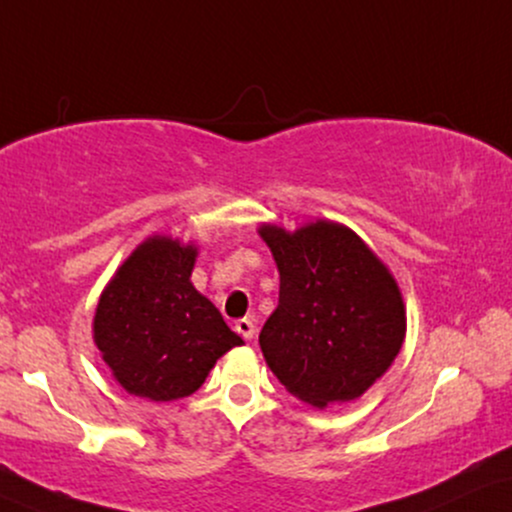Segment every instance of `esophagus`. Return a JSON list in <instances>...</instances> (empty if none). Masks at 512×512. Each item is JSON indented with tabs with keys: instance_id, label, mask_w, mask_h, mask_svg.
Returning a JSON list of instances; mask_svg holds the SVG:
<instances>
[{
	"instance_id": "esophagus-1",
	"label": "esophagus",
	"mask_w": 512,
	"mask_h": 512,
	"mask_svg": "<svg viewBox=\"0 0 512 512\" xmlns=\"http://www.w3.org/2000/svg\"><path fill=\"white\" fill-rule=\"evenodd\" d=\"M236 331L243 335L245 340H252V335H255V323L250 319H238L236 321Z\"/></svg>"
}]
</instances>
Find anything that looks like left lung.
I'll return each mask as SVG.
<instances>
[{
    "instance_id": "8db88e82",
    "label": "left lung",
    "mask_w": 512,
    "mask_h": 512,
    "mask_svg": "<svg viewBox=\"0 0 512 512\" xmlns=\"http://www.w3.org/2000/svg\"><path fill=\"white\" fill-rule=\"evenodd\" d=\"M257 234L281 276L278 307L260 333L271 373L314 409L359 399L404 345L397 278L345 224H260Z\"/></svg>"
}]
</instances>
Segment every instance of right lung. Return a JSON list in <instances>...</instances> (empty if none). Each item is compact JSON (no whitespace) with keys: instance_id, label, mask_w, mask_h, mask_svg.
Segmentation results:
<instances>
[{"instance_id":"add662e5","label":"right lung","mask_w":512,"mask_h":512,"mask_svg":"<svg viewBox=\"0 0 512 512\" xmlns=\"http://www.w3.org/2000/svg\"><path fill=\"white\" fill-rule=\"evenodd\" d=\"M196 243L148 236L120 264L92 323L101 359L120 387L148 401L189 397L217 359L243 345L191 283Z\"/></svg>"}]
</instances>
